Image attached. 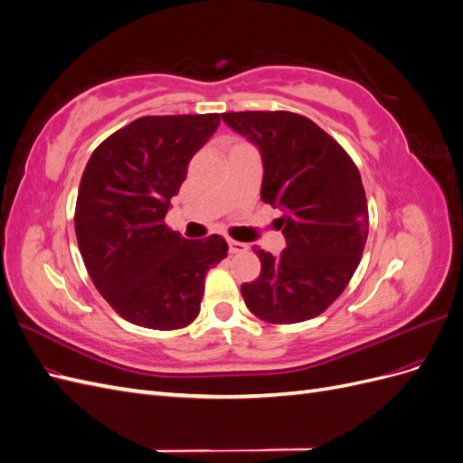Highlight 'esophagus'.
<instances>
[{"label":"esophagus","instance_id":"1","mask_svg":"<svg viewBox=\"0 0 463 463\" xmlns=\"http://www.w3.org/2000/svg\"><path fill=\"white\" fill-rule=\"evenodd\" d=\"M228 247H230V253H232V255H235V253H245V250L249 249L247 243L235 241V240H228Z\"/></svg>","mask_w":463,"mask_h":463}]
</instances>
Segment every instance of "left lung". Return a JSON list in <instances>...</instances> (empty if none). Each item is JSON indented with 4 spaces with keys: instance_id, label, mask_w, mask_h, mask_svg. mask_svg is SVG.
Segmentation results:
<instances>
[{
    "instance_id": "left-lung-1",
    "label": "left lung",
    "mask_w": 463,
    "mask_h": 463,
    "mask_svg": "<svg viewBox=\"0 0 463 463\" xmlns=\"http://www.w3.org/2000/svg\"><path fill=\"white\" fill-rule=\"evenodd\" d=\"M223 123L262 158L260 199L282 210L286 249H257L260 274L241 286L247 309L272 325L320 315L359 266L369 235L365 189L354 160L318 125L291 111H230Z\"/></svg>"
}]
</instances>
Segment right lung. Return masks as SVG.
I'll use <instances>...</instances> for the list:
<instances>
[{
  "mask_svg": "<svg viewBox=\"0 0 463 463\" xmlns=\"http://www.w3.org/2000/svg\"><path fill=\"white\" fill-rule=\"evenodd\" d=\"M218 125V114L138 118L109 135L82 172L79 250L100 296L137 326L191 325L206 272L228 257L223 237L189 241L164 223L191 158Z\"/></svg>",
  "mask_w": 463,
  "mask_h": 463,
  "instance_id": "obj_1",
  "label": "right lung"
}]
</instances>
